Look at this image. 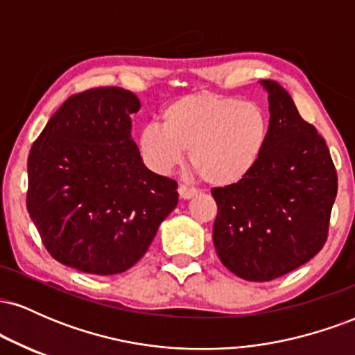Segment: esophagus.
<instances>
[{
	"instance_id": "esophagus-1",
	"label": "esophagus",
	"mask_w": 355,
	"mask_h": 355,
	"mask_svg": "<svg viewBox=\"0 0 355 355\" xmlns=\"http://www.w3.org/2000/svg\"><path fill=\"white\" fill-rule=\"evenodd\" d=\"M197 193H198L197 190L190 189V187H187V185L178 187V195H180L183 200H190V198H193Z\"/></svg>"
}]
</instances>
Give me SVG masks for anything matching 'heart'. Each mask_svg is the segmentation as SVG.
<instances>
[{"instance_id": "b5f03b06", "label": "heart", "mask_w": 355, "mask_h": 355, "mask_svg": "<svg viewBox=\"0 0 355 355\" xmlns=\"http://www.w3.org/2000/svg\"><path fill=\"white\" fill-rule=\"evenodd\" d=\"M162 121L146 123L138 133L146 164L166 173L189 150L195 172L214 187L243 180L262 157L270 133L263 107L214 92L172 100L162 110Z\"/></svg>"}]
</instances>
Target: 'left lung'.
Listing matches in <instances>:
<instances>
[{"label": "left lung", "mask_w": 355, "mask_h": 355, "mask_svg": "<svg viewBox=\"0 0 355 355\" xmlns=\"http://www.w3.org/2000/svg\"><path fill=\"white\" fill-rule=\"evenodd\" d=\"M260 85L270 110L266 150L243 180L211 189L218 259L252 282L282 277L319 254L337 195V172L324 138L277 81Z\"/></svg>", "instance_id": "obj_1"}]
</instances>
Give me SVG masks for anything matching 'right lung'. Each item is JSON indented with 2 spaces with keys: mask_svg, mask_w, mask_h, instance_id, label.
<instances>
[{
  "mask_svg": "<svg viewBox=\"0 0 355 355\" xmlns=\"http://www.w3.org/2000/svg\"><path fill=\"white\" fill-rule=\"evenodd\" d=\"M140 100L118 87L64 101L28 157V214L53 259L93 275L133 267L178 203L132 140Z\"/></svg>",
  "mask_w": 355,
  "mask_h": 355,
  "instance_id": "add662e5",
  "label": "right lung"
}]
</instances>
